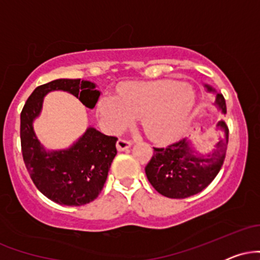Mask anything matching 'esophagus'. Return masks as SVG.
<instances>
[{"label":"esophagus","instance_id":"obj_1","mask_svg":"<svg viewBox=\"0 0 260 260\" xmlns=\"http://www.w3.org/2000/svg\"><path fill=\"white\" fill-rule=\"evenodd\" d=\"M132 145V143H131V140H128L126 138H118L117 143H116V147H117V150L118 151H123V150H127L128 148Z\"/></svg>","mask_w":260,"mask_h":260}]
</instances>
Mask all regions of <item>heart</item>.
<instances>
[{
    "mask_svg": "<svg viewBox=\"0 0 260 260\" xmlns=\"http://www.w3.org/2000/svg\"><path fill=\"white\" fill-rule=\"evenodd\" d=\"M196 105V92L188 84L175 80L127 83L120 89V99L105 95L100 111L112 131H122L140 117L150 138L168 140L181 132Z\"/></svg>",
    "mask_w": 260,
    "mask_h": 260,
    "instance_id": "heart-1",
    "label": "heart"
}]
</instances>
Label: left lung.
<instances>
[{
	"label": "left lung",
	"instance_id": "8db88e82",
	"mask_svg": "<svg viewBox=\"0 0 260 260\" xmlns=\"http://www.w3.org/2000/svg\"><path fill=\"white\" fill-rule=\"evenodd\" d=\"M209 91H213L208 86ZM215 106L226 113L222 94H216ZM220 139L213 153L199 155L184 138L165 147L154 148V154L145 174L149 182L160 194L172 199H183L202 192L213 182L221 169L229 144V127L221 120L216 124Z\"/></svg>",
	"mask_w": 260,
	"mask_h": 260
}]
</instances>
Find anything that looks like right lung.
Instances as JSON below:
<instances>
[{
	"mask_svg": "<svg viewBox=\"0 0 260 260\" xmlns=\"http://www.w3.org/2000/svg\"><path fill=\"white\" fill-rule=\"evenodd\" d=\"M52 90L71 92L88 109L95 106L100 91L88 80L56 79L35 88L20 112V145L31 181L52 202L80 207L100 194L117 154V138L90 127L72 148L45 150L32 129V121L41 111L44 96Z\"/></svg>",
	"mask_w": 260,
	"mask_h": 260,
	"instance_id": "obj_1",
	"label": "right lung"
}]
</instances>
